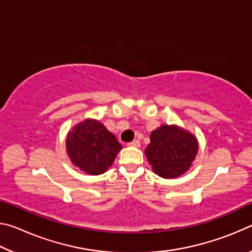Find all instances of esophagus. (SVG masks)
<instances>
[{"label":"esophagus","instance_id":"1","mask_svg":"<svg viewBox=\"0 0 252 252\" xmlns=\"http://www.w3.org/2000/svg\"><path fill=\"white\" fill-rule=\"evenodd\" d=\"M127 146H129V147L139 148V147H140V141H139V140H133V141H131V142L127 143Z\"/></svg>","mask_w":252,"mask_h":252}]
</instances>
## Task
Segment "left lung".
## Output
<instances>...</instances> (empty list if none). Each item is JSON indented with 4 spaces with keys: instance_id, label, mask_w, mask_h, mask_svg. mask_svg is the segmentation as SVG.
Wrapping results in <instances>:
<instances>
[{
    "instance_id": "left-lung-1",
    "label": "left lung",
    "mask_w": 252,
    "mask_h": 252,
    "mask_svg": "<svg viewBox=\"0 0 252 252\" xmlns=\"http://www.w3.org/2000/svg\"><path fill=\"white\" fill-rule=\"evenodd\" d=\"M152 170L164 179H173L190 169L198 153V140L177 126H161L152 131L144 151Z\"/></svg>"
}]
</instances>
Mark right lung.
<instances>
[{
  "instance_id": "obj_1",
  "label": "right lung",
  "mask_w": 252,
  "mask_h": 252,
  "mask_svg": "<svg viewBox=\"0 0 252 252\" xmlns=\"http://www.w3.org/2000/svg\"><path fill=\"white\" fill-rule=\"evenodd\" d=\"M65 144L72 163L92 176L104 173L122 149L114 134L92 119L72 127Z\"/></svg>"
}]
</instances>
